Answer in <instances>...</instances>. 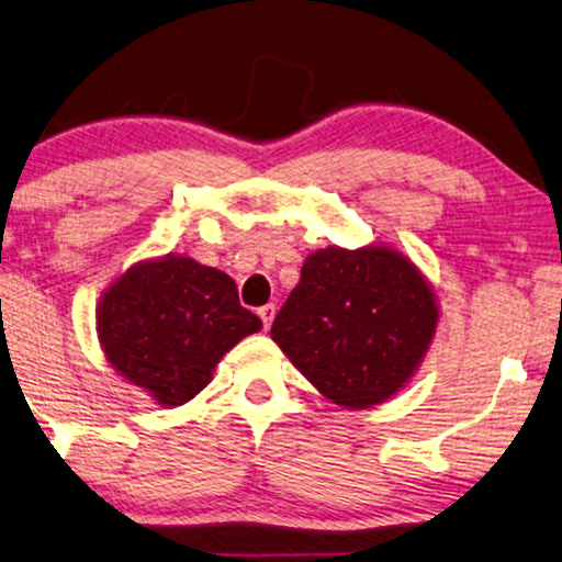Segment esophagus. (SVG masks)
Here are the masks:
<instances>
[{"instance_id": "obj_1", "label": "esophagus", "mask_w": 562, "mask_h": 562, "mask_svg": "<svg viewBox=\"0 0 562 562\" xmlns=\"http://www.w3.org/2000/svg\"><path fill=\"white\" fill-rule=\"evenodd\" d=\"M257 313H259V318H261V326H265V328L272 326V318H274V305L272 303L261 305Z\"/></svg>"}]
</instances>
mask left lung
Returning <instances> with one entry per match:
<instances>
[{"instance_id":"obj_1","label":"left lung","mask_w":562,"mask_h":562,"mask_svg":"<svg viewBox=\"0 0 562 562\" xmlns=\"http://www.w3.org/2000/svg\"><path fill=\"white\" fill-rule=\"evenodd\" d=\"M437 305L418 269L393 249H321L277 313L272 339L339 406L368 408L422 362Z\"/></svg>"}]
</instances>
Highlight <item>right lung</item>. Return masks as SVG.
Wrapping results in <instances>:
<instances>
[{
  "mask_svg": "<svg viewBox=\"0 0 562 562\" xmlns=\"http://www.w3.org/2000/svg\"><path fill=\"white\" fill-rule=\"evenodd\" d=\"M259 328L228 274L171 254L128 269L97 313L112 368L164 406L194 398L221 357Z\"/></svg>",
  "mask_w": 562,
  "mask_h": 562,
  "instance_id": "right-lung-1",
  "label": "right lung"
}]
</instances>
